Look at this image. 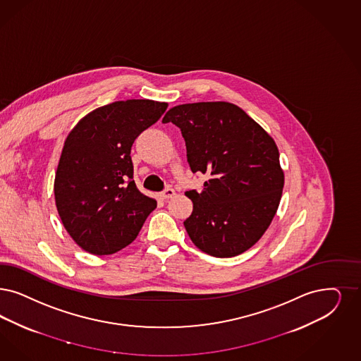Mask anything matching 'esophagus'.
Here are the masks:
<instances>
[{"label": "esophagus", "instance_id": "esophagus-1", "mask_svg": "<svg viewBox=\"0 0 361 361\" xmlns=\"http://www.w3.org/2000/svg\"><path fill=\"white\" fill-rule=\"evenodd\" d=\"M174 195L175 190L174 188H171V187H166L161 192V197L163 200H169V198H171V197H174Z\"/></svg>", "mask_w": 361, "mask_h": 361}]
</instances>
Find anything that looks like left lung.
<instances>
[{
	"mask_svg": "<svg viewBox=\"0 0 361 361\" xmlns=\"http://www.w3.org/2000/svg\"><path fill=\"white\" fill-rule=\"evenodd\" d=\"M161 121L180 128L191 171L209 176L200 192L186 191L192 200L183 222L188 237L218 258L250 249L280 204L283 173L274 140L226 102L180 104Z\"/></svg>",
	"mask_w": 361,
	"mask_h": 361,
	"instance_id": "obj_1",
	"label": "left lung"
}]
</instances>
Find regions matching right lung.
Listing matches in <instances>:
<instances>
[{
	"label": "right lung",
	"instance_id": "obj_1",
	"mask_svg": "<svg viewBox=\"0 0 361 361\" xmlns=\"http://www.w3.org/2000/svg\"><path fill=\"white\" fill-rule=\"evenodd\" d=\"M166 108L167 103L147 99L115 102L90 112L68 135L54 198L63 225L82 250L119 252L157 207L135 185L131 147Z\"/></svg>",
	"mask_w": 361,
	"mask_h": 361
}]
</instances>
